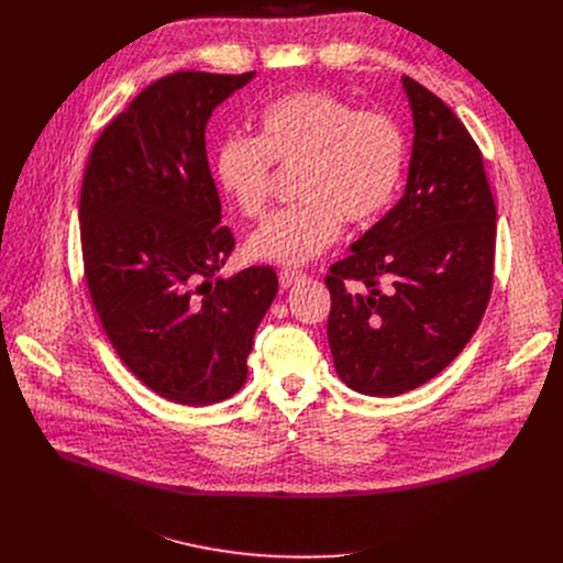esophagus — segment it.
Returning a JSON list of instances; mask_svg holds the SVG:
<instances>
[{
    "label": "esophagus",
    "instance_id": "34e87169",
    "mask_svg": "<svg viewBox=\"0 0 563 563\" xmlns=\"http://www.w3.org/2000/svg\"><path fill=\"white\" fill-rule=\"evenodd\" d=\"M302 278H305V274H302V272L285 269V272H280V276H278V280H280V289L285 291V289H289L291 285H296L298 280H302Z\"/></svg>",
    "mask_w": 563,
    "mask_h": 563
}]
</instances>
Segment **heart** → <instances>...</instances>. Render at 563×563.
<instances>
[{"mask_svg": "<svg viewBox=\"0 0 563 563\" xmlns=\"http://www.w3.org/2000/svg\"><path fill=\"white\" fill-rule=\"evenodd\" d=\"M406 135L383 111H356L328 91H296L269 102L258 135L218 144L213 174L240 213L256 218L269 202L272 163L300 167L298 207L256 227L245 254L252 261L298 267L328 252L341 222H374L396 198L406 172Z\"/></svg>", "mask_w": 563, "mask_h": 563, "instance_id": "heart-1", "label": "heart"}]
</instances>
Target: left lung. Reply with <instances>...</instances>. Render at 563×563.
<instances>
[{
    "instance_id": "left-lung-1",
    "label": "left lung",
    "mask_w": 563,
    "mask_h": 563,
    "mask_svg": "<svg viewBox=\"0 0 563 563\" xmlns=\"http://www.w3.org/2000/svg\"><path fill=\"white\" fill-rule=\"evenodd\" d=\"M400 82L415 122L406 191L325 278L336 374L383 398L428 383L467 345L490 300L497 238L478 146L443 100Z\"/></svg>"
}]
</instances>
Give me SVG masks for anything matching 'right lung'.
Returning a JSON list of instances; mask_svg holds the SVG:
<instances>
[{
    "label": "right lung",
    "instance_id": "right-lung-1",
    "mask_svg": "<svg viewBox=\"0 0 563 563\" xmlns=\"http://www.w3.org/2000/svg\"><path fill=\"white\" fill-rule=\"evenodd\" d=\"M254 77L157 79L98 137L79 198L87 283L115 354L148 389L189 408L245 385L278 291L272 267L218 276L233 235L220 227L205 131Z\"/></svg>",
    "mask_w": 563,
    "mask_h": 563
}]
</instances>
